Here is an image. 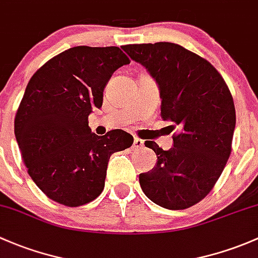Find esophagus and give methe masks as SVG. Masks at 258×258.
<instances>
[{
	"mask_svg": "<svg viewBox=\"0 0 258 258\" xmlns=\"http://www.w3.org/2000/svg\"><path fill=\"white\" fill-rule=\"evenodd\" d=\"M144 145V142H143L142 139H139V138H135L134 139V148L135 149H140Z\"/></svg>",
	"mask_w": 258,
	"mask_h": 258,
	"instance_id": "34e87169",
	"label": "esophagus"
}]
</instances>
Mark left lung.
<instances>
[{
    "mask_svg": "<svg viewBox=\"0 0 258 258\" xmlns=\"http://www.w3.org/2000/svg\"><path fill=\"white\" fill-rule=\"evenodd\" d=\"M121 48L155 79L161 118L180 129L172 135L170 150L145 142L158 163L139 175L142 190L161 208H191L212 190L230 158L236 125L230 89L209 60L179 44L158 42Z\"/></svg>",
    "mask_w": 258,
    "mask_h": 258,
    "instance_id": "left-lung-1",
    "label": "left lung"
}]
</instances>
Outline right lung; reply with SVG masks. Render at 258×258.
Masks as SVG:
<instances>
[{"label":"right lung","mask_w":258,"mask_h":258,"mask_svg":"<svg viewBox=\"0 0 258 258\" xmlns=\"http://www.w3.org/2000/svg\"><path fill=\"white\" fill-rule=\"evenodd\" d=\"M129 63L119 47L78 46L50 58L28 82L15 135L28 174L50 200L77 208L97 199L111 154L133 145L124 130L99 137L88 125L111 74Z\"/></svg>","instance_id":"right-lung-1"}]
</instances>
